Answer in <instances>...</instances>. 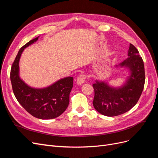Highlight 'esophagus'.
<instances>
[{
	"instance_id": "esophagus-1",
	"label": "esophagus",
	"mask_w": 158,
	"mask_h": 158,
	"mask_svg": "<svg viewBox=\"0 0 158 158\" xmlns=\"http://www.w3.org/2000/svg\"><path fill=\"white\" fill-rule=\"evenodd\" d=\"M85 80H86V76L84 74H80L77 78V79H76V82H77L78 84H82L85 82Z\"/></svg>"
}]
</instances>
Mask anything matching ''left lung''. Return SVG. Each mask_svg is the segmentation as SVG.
<instances>
[{"instance_id": "8db88e82", "label": "left lung", "mask_w": 158, "mask_h": 158, "mask_svg": "<svg viewBox=\"0 0 158 158\" xmlns=\"http://www.w3.org/2000/svg\"><path fill=\"white\" fill-rule=\"evenodd\" d=\"M128 57L118 65L127 67L131 72L126 83L121 88H113L103 82L93 84L94 98L93 106L95 110L108 117L118 116L127 112L137 103L144 89L145 71L144 62L139 52L130 44Z\"/></svg>"}]
</instances>
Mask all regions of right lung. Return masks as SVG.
<instances>
[{
    "mask_svg": "<svg viewBox=\"0 0 158 158\" xmlns=\"http://www.w3.org/2000/svg\"><path fill=\"white\" fill-rule=\"evenodd\" d=\"M37 37L19 50L10 70V80L14 95L21 106L32 116L40 119L58 117L67 108L73 78L59 80L50 86L36 89L30 87L19 76V60L26 47L38 40Z\"/></svg>",
    "mask_w": 158,
    "mask_h": 158,
    "instance_id": "obj_1",
    "label": "right lung"
}]
</instances>
